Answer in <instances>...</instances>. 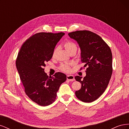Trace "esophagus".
Returning a JSON list of instances; mask_svg holds the SVG:
<instances>
[{"label":"esophagus","mask_w":129,"mask_h":129,"mask_svg":"<svg viewBox=\"0 0 129 129\" xmlns=\"http://www.w3.org/2000/svg\"><path fill=\"white\" fill-rule=\"evenodd\" d=\"M67 79L69 81H73L75 80V79H74V76L73 75H67Z\"/></svg>","instance_id":"1"}]
</instances>
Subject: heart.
Masks as SVG:
<instances>
[{
    "mask_svg": "<svg viewBox=\"0 0 129 129\" xmlns=\"http://www.w3.org/2000/svg\"><path fill=\"white\" fill-rule=\"evenodd\" d=\"M64 47L67 51L69 53L72 51H75L76 52L77 50V46L72 41H67L64 43ZM55 53V51H54L53 53V56H54ZM62 71L65 72H68L70 71V65L68 64H63L60 67Z\"/></svg>",
    "mask_w": 129,
    "mask_h": 129,
    "instance_id": "1",
    "label": "heart"
}]
</instances>
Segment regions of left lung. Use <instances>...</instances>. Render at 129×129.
Returning a JSON list of instances; mask_svg holds the SVG:
<instances>
[{
	"label": "left lung",
	"instance_id": "1",
	"mask_svg": "<svg viewBox=\"0 0 129 129\" xmlns=\"http://www.w3.org/2000/svg\"><path fill=\"white\" fill-rule=\"evenodd\" d=\"M77 41L81 49V61L87 66L86 76H76L81 88L75 91L82 102L90 103L97 100L104 92L112 73V53L109 46L98 35L89 30H77L68 33ZM82 69V68H81Z\"/></svg>",
	"mask_w": 129,
	"mask_h": 129
}]
</instances>
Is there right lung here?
I'll use <instances>...</instances> for the list:
<instances>
[{"instance_id":"right-lung-1","label":"right lung","mask_w":129,"mask_h":129,"mask_svg":"<svg viewBox=\"0 0 129 129\" xmlns=\"http://www.w3.org/2000/svg\"><path fill=\"white\" fill-rule=\"evenodd\" d=\"M64 35L62 32L37 33L22 44L18 54L16 67L26 94L41 106L54 102L60 85L67 79L65 74L60 72L49 77L44 68Z\"/></svg>"}]
</instances>
